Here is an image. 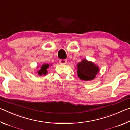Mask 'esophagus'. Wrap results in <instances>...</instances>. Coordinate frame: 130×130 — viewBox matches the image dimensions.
I'll return each mask as SVG.
<instances>
[{
  "instance_id": "34e87169",
  "label": "esophagus",
  "mask_w": 130,
  "mask_h": 130,
  "mask_svg": "<svg viewBox=\"0 0 130 130\" xmlns=\"http://www.w3.org/2000/svg\"><path fill=\"white\" fill-rule=\"evenodd\" d=\"M59 62L61 64H65V63H67V60H60L59 61Z\"/></svg>"
}]
</instances>
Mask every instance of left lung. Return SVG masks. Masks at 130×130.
Listing matches in <instances>:
<instances>
[{"label": "left lung", "instance_id": "obj_1", "mask_svg": "<svg viewBox=\"0 0 130 130\" xmlns=\"http://www.w3.org/2000/svg\"><path fill=\"white\" fill-rule=\"evenodd\" d=\"M77 75L81 80L88 81L93 80L99 72L98 67L91 62L83 60L77 64Z\"/></svg>", "mask_w": 130, "mask_h": 130}]
</instances>
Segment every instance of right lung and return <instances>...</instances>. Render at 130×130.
<instances>
[{
    "label": "right lung",
    "instance_id": "obj_1",
    "mask_svg": "<svg viewBox=\"0 0 130 130\" xmlns=\"http://www.w3.org/2000/svg\"><path fill=\"white\" fill-rule=\"evenodd\" d=\"M49 67V64H44L41 67V69L39 70L38 74L39 75H42V74H46L47 73V69Z\"/></svg>",
    "mask_w": 130,
    "mask_h": 130
}]
</instances>
